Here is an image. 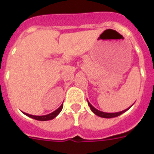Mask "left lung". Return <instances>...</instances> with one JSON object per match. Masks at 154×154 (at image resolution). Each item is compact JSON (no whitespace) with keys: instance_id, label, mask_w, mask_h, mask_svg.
I'll list each match as a JSON object with an SVG mask.
<instances>
[{"instance_id":"1","label":"left lung","mask_w":154,"mask_h":154,"mask_svg":"<svg viewBox=\"0 0 154 154\" xmlns=\"http://www.w3.org/2000/svg\"><path fill=\"white\" fill-rule=\"evenodd\" d=\"M87 102H88V105H89V106L90 107L91 110H92V112H93V113L96 114V116H100V117H103V118H113V117H116V116H119V115L123 114V112H126V111H127V110L129 109H130V107L132 106H133V105H132L130 108L126 109L123 110V111H121V112H102V111H99V110H98L97 109H96L95 107L92 106V105L90 104V103L88 101V99H87Z\"/></svg>"}]
</instances>
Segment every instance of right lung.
I'll return each instance as SVG.
<instances>
[{
	"instance_id": "obj_1",
	"label": "right lung",
	"mask_w": 154,
	"mask_h": 154,
	"mask_svg": "<svg viewBox=\"0 0 154 154\" xmlns=\"http://www.w3.org/2000/svg\"><path fill=\"white\" fill-rule=\"evenodd\" d=\"M62 108H63V105H61V106L58 109H57L55 111L52 112L51 113L48 114V115L45 116H34V115H30V114L26 113V112H23L24 115H26L27 116H29V117L32 118L34 119H36V120L39 121H47V120H51V119H53L54 118H55L58 114L60 113V112L62 111Z\"/></svg>"
}]
</instances>
